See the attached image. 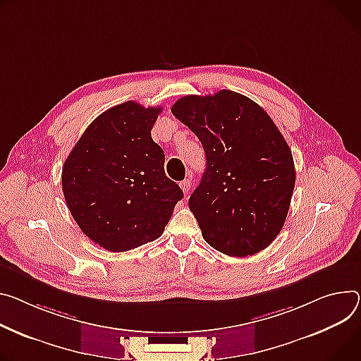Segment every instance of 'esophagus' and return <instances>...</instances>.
<instances>
[{
  "instance_id": "34e87169",
  "label": "esophagus",
  "mask_w": 361,
  "mask_h": 361,
  "mask_svg": "<svg viewBox=\"0 0 361 361\" xmlns=\"http://www.w3.org/2000/svg\"><path fill=\"white\" fill-rule=\"evenodd\" d=\"M180 187H181V190H183V192L184 194H188L190 192V188H191V181L187 178V180H183L181 183H180Z\"/></svg>"
}]
</instances>
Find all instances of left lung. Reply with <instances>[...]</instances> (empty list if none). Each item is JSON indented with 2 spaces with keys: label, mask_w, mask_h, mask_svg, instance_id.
<instances>
[{
  "label": "left lung",
  "mask_w": 361,
  "mask_h": 361,
  "mask_svg": "<svg viewBox=\"0 0 361 361\" xmlns=\"http://www.w3.org/2000/svg\"><path fill=\"white\" fill-rule=\"evenodd\" d=\"M171 112L206 152V171L188 199L203 239L228 256L268 247L285 223L295 185L292 152L271 116L226 89L184 96Z\"/></svg>",
  "instance_id": "1"
}]
</instances>
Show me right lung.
<instances>
[{
    "label": "right lung",
    "mask_w": 361,
    "mask_h": 361,
    "mask_svg": "<svg viewBox=\"0 0 361 361\" xmlns=\"http://www.w3.org/2000/svg\"><path fill=\"white\" fill-rule=\"evenodd\" d=\"M161 108L129 101L97 116L61 170L64 200L80 231L111 252L158 239L184 197L151 138Z\"/></svg>",
    "instance_id": "right-lung-1"
}]
</instances>
